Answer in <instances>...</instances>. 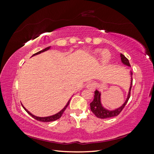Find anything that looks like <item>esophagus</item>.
Instances as JSON below:
<instances>
[{
  "mask_svg": "<svg viewBox=\"0 0 154 154\" xmlns=\"http://www.w3.org/2000/svg\"><path fill=\"white\" fill-rule=\"evenodd\" d=\"M96 88V85L93 82H89L87 83V88L90 91H94Z\"/></svg>",
  "mask_w": 154,
  "mask_h": 154,
  "instance_id": "1",
  "label": "esophagus"
}]
</instances>
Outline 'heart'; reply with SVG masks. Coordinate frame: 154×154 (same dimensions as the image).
<instances>
[{
	"instance_id": "obj_1",
	"label": "heart",
	"mask_w": 154,
	"mask_h": 154,
	"mask_svg": "<svg viewBox=\"0 0 154 154\" xmlns=\"http://www.w3.org/2000/svg\"><path fill=\"white\" fill-rule=\"evenodd\" d=\"M94 53L97 55H100L101 53V49H97L95 51ZM102 56V61L104 63H107L109 62V60L111 58V54L109 51H103V53L101 54Z\"/></svg>"
}]
</instances>
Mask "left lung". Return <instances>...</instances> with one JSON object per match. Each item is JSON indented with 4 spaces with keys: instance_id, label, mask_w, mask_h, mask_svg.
<instances>
[{
    "instance_id": "1",
    "label": "left lung",
    "mask_w": 154,
    "mask_h": 154,
    "mask_svg": "<svg viewBox=\"0 0 154 154\" xmlns=\"http://www.w3.org/2000/svg\"><path fill=\"white\" fill-rule=\"evenodd\" d=\"M121 60H122V62L125 65V66L130 67V64L129 63L128 60L126 58L123 54L121 53L120 54ZM130 76H131V82H130V86L129 88L128 93L127 95V98L125 101V103L118 109H116L112 110H110L105 109L103 106L102 105L101 102V92H99L97 90H96L94 92V100L90 103L91 106V110L94 115L100 119H105V118H112L117 116L122 111L126 104L127 103V102L130 97V91H131V88L132 85V72L130 71Z\"/></svg>"
}]
</instances>
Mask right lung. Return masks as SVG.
I'll use <instances>...</instances> for the list:
<instances>
[{
  "instance_id": "add662e5",
  "label": "right lung",
  "mask_w": 154,
  "mask_h": 154,
  "mask_svg": "<svg viewBox=\"0 0 154 154\" xmlns=\"http://www.w3.org/2000/svg\"><path fill=\"white\" fill-rule=\"evenodd\" d=\"M50 48H51V46H49V47H48V48H46L45 49H43V50H42V51H38V53H36L34 54L32 56V57H33V56H35V55H36V54H40L41 53H43V52H44V51H46L49 50ZM70 100H69V101L67 102V103L66 104V105L64 106V108H63L62 110H60V111L59 112L57 113L56 114H54V115H53V116H48V117H38V116H35V115H33V114H32L31 112H29L28 110H27L24 106H23L22 104V106H23V108L24 109V110L27 112L28 113V114L31 116V117H32L34 119H36V120H38V121H39V122H53V121H55V120H57V119H58L59 118H61V116H62V114H63V112L65 111V110L66 109L67 106L69 105Z\"/></svg>"
}]
</instances>
